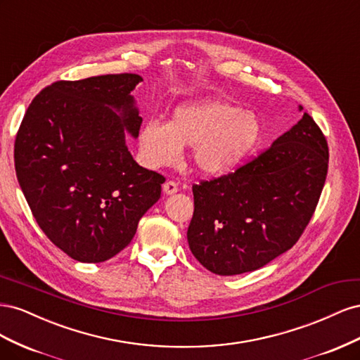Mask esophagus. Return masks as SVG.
<instances>
[{
    "instance_id": "34e87169",
    "label": "esophagus",
    "mask_w": 360,
    "mask_h": 360,
    "mask_svg": "<svg viewBox=\"0 0 360 360\" xmlns=\"http://www.w3.org/2000/svg\"><path fill=\"white\" fill-rule=\"evenodd\" d=\"M179 191V184L176 183V181H167V183H163V193H167V195H172V193H176Z\"/></svg>"
}]
</instances>
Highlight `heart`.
<instances>
[{"instance_id": "b5f03b06", "label": "heart", "mask_w": 360, "mask_h": 360, "mask_svg": "<svg viewBox=\"0 0 360 360\" xmlns=\"http://www.w3.org/2000/svg\"><path fill=\"white\" fill-rule=\"evenodd\" d=\"M263 127L254 111L222 99L183 102L165 123L150 120L139 130V151L150 168L176 163L192 147L195 168L207 176L226 174L254 153Z\"/></svg>"}]
</instances>
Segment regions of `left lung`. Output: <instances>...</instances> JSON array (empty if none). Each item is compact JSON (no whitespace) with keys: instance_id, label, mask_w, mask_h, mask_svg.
Listing matches in <instances>:
<instances>
[{"instance_id":"left-lung-1","label":"left lung","mask_w":360,"mask_h":360,"mask_svg":"<svg viewBox=\"0 0 360 360\" xmlns=\"http://www.w3.org/2000/svg\"><path fill=\"white\" fill-rule=\"evenodd\" d=\"M328 163L326 138L303 112L254 160L236 172L193 184L188 242L195 258L216 275L233 276L287 252L311 221Z\"/></svg>"}]
</instances>
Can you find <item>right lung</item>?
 Listing matches in <instances>:
<instances>
[{"instance_id": "1", "label": "right lung", "mask_w": 360, "mask_h": 360, "mask_svg": "<svg viewBox=\"0 0 360 360\" xmlns=\"http://www.w3.org/2000/svg\"><path fill=\"white\" fill-rule=\"evenodd\" d=\"M139 75L58 81L41 90L15 141L19 186L49 240L81 263H102L132 240L160 198L163 176L139 167L126 146L143 118Z\"/></svg>"}]
</instances>
